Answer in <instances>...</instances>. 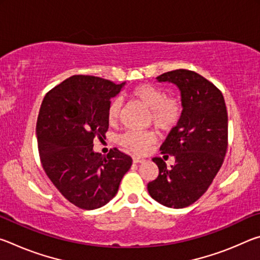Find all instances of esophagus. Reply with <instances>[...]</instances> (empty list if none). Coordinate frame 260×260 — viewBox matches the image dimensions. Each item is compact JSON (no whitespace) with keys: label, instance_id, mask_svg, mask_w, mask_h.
Masks as SVG:
<instances>
[{"label":"esophagus","instance_id":"esophagus-1","mask_svg":"<svg viewBox=\"0 0 260 260\" xmlns=\"http://www.w3.org/2000/svg\"><path fill=\"white\" fill-rule=\"evenodd\" d=\"M132 158H133V161L134 162H141V161L144 160L142 157H139V156H133Z\"/></svg>","mask_w":260,"mask_h":260}]
</instances>
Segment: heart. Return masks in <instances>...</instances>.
<instances>
[{
  "label": "heart",
  "instance_id": "b5f03b06",
  "mask_svg": "<svg viewBox=\"0 0 260 260\" xmlns=\"http://www.w3.org/2000/svg\"><path fill=\"white\" fill-rule=\"evenodd\" d=\"M129 96L139 101L150 110L149 121L152 122L157 129L169 132L179 124L182 116V104L177 98L167 96L161 88L150 83H142L131 89ZM122 102L120 99H112L107 108V119L110 125H116L119 121ZM156 136L149 131H126L118 138L122 147L135 153H144L152 143Z\"/></svg>",
  "mask_w": 260,
  "mask_h": 260
}]
</instances>
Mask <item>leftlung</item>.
I'll use <instances>...</instances> for the list:
<instances>
[{
	"mask_svg": "<svg viewBox=\"0 0 260 260\" xmlns=\"http://www.w3.org/2000/svg\"><path fill=\"white\" fill-rule=\"evenodd\" d=\"M181 91L182 116L161 144V153L175 157L171 167L153 157L159 170L148 183L153 200L169 208H186L208 190L225 159L228 147V116L222 93L201 74L179 69L160 74Z\"/></svg>",
	"mask_w": 260,
	"mask_h": 260,
	"instance_id": "obj_1",
	"label": "left lung"
}]
</instances>
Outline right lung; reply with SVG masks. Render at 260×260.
I'll list each match as a JSON object with an SVG mask.
<instances>
[{"label":"right lung","mask_w":260,"mask_h":260,"mask_svg":"<svg viewBox=\"0 0 260 260\" xmlns=\"http://www.w3.org/2000/svg\"><path fill=\"white\" fill-rule=\"evenodd\" d=\"M124 83L72 76L42 101L37 121L42 167L61 195L80 209L94 210L111 201L131 169V156L119 149L105 157L93 150L94 140L104 138L109 128L110 99Z\"/></svg>","instance_id":"obj_1"}]
</instances>
